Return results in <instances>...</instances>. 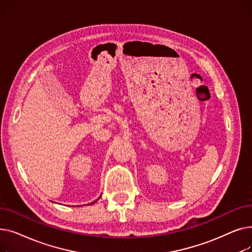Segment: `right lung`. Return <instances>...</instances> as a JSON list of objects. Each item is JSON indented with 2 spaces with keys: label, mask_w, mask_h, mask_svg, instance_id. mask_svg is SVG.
Segmentation results:
<instances>
[{
  "label": "right lung",
  "mask_w": 252,
  "mask_h": 252,
  "mask_svg": "<svg viewBox=\"0 0 252 252\" xmlns=\"http://www.w3.org/2000/svg\"><path fill=\"white\" fill-rule=\"evenodd\" d=\"M96 201H97V200H96ZM96 201H94V202H92V203H90V204H94V203H95Z\"/></svg>",
  "instance_id": "1"
}]
</instances>
